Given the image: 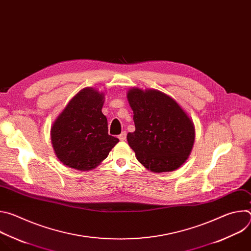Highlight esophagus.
I'll use <instances>...</instances> for the list:
<instances>
[{
  "mask_svg": "<svg viewBox=\"0 0 251 251\" xmlns=\"http://www.w3.org/2000/svg\"><path fill=\"white\" fill-rule=\"evenodd\" d=\"M126 136H127V133L124 131V132H122V133L118 136V138H119L120 141H125V140H126Z\"/></svg>",
  "mask_w": 251,
  "mask_h": 251,
  "instance_id": "1",
  "label": "esophagus"
}]
</instances>
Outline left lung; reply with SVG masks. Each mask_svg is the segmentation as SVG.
Here are the masks:
<instances>
[{
	"label": "left lung",
	"mask_w": 251,
	"mask_h": 251,
	"mask_svg": "<svg viewBox=\"0 0 251 251\" xmlns=\"http://www.w3.org/2000/svg\"><path fill=\"white\" fill-rule=\"evenodd\" d=\"M127 98L135 131L127 134L137 160L153 173L172 172L190 156L195 142L192 119L175 99L156 89L132 88Z\"/></svg>",
	"instance_id": "8db88e82"
}]
</instances>
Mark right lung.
Here are the masks:
<instances>
[{"instance_id":"1","label":"right lung","mask_w":251,"mask_h":251,"mask_svg":"<svg viewBox=\"0 0 251 251\" xmlns=\"http://www.w3.org/2000/svg\"><path fill=\"white\" fill-rule=\"evenodd\" d=\"M104 94L94 88L80 90L52 124L54 153L65 166L79 171L96 168L119 142L108 134L102 113Z\"/></svg>"}]
</instances>
